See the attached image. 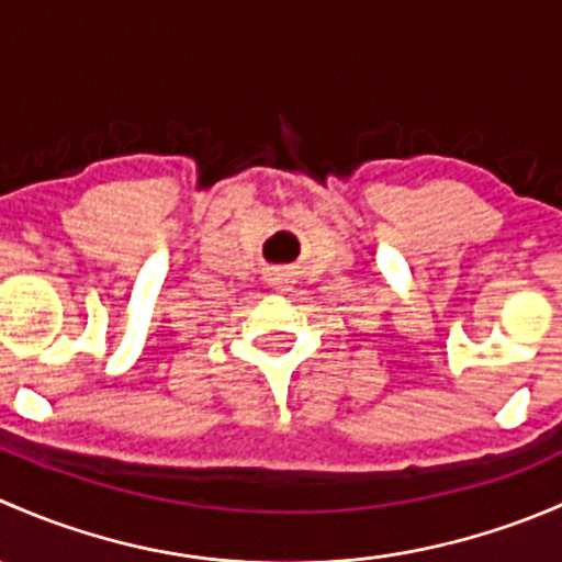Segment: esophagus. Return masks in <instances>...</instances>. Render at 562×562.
I'll use <instances>...</instances> for the list:
<instances>
[{"label": "esophagus", "instance_id": "esophagus-1", "mask_svg": "<svg viewBox=\"0 0 562 562\" xmlns=\"http://www.w3.org/2000/svg\"><path fill=\"white\" fill-rule=\"evenodd\" d=\"M271 285H274V291L285 293L293 288V277L285 274V271H277V274H271Z\"/></svg>", "mask_w": 562, "mask_h": 562}]
</instances>
